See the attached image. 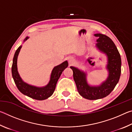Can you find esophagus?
Instances as JSON below:
<instances>
[{"mask_svg": "<svg viewBox=\"0 0 132 132\" xmlns=\"http://www.w3.org/2000/svg\"><path fill=\"white\" fill-rule=\"evenodd\" d=\"M69 63H72L73 62H74V60L73 59V58H71V57H70L69 59Z\"/></svg>", "mask_w": 132, "mask_h": 132, "instance_id": "1", "label": "esophagus"}]
</instances>
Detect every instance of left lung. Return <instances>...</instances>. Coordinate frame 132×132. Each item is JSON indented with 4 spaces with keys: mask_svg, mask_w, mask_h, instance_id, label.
<instances>
[{
    "mask_svg": "<svg viewBox=\"0 0 132 132\" xmlns=\"http://www.w3.org/2000/svg\"><path fill=\"white\" fill-rule=\"evenodd\" d=\"M94 36L98 38L95 47L107 57L106 69L108 75L106 79L98 86H91L87 81V72L70 66L78 92L82 97L90 100L101 99L108 95L119 81L121 73V58L113 42L105 35L95 34Z\"/></svg>",
    "mask_w": 132,
    "mask_h": 132,
    "instance_id": "1",
    "label": "left lung"
}]
</instances>
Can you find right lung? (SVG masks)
<instances>
[{"label":"right lung","mask_w":132,"mask_h":132,"mask_svg":"<svg viewBox=\"0 0 132 132\" xmlns=\"http://www.w3.org/2000/svg\"><path fill=\"white\" fill-rule=\"evenodd\" d=\"M29 38L27 37L24 40V42ZM22 45L18 48L14 53L12 67V76L17 88L20 92L25 95L28 96L33 99L37 100H44L47 99L53 94L55 90L56 85L63 70L68 66V62L67 61L63 63L55 66L52 69L51 74L50 80L46 86L43 87H37L27 83L20 76L17 69V58L20 51Z\"/></svg>","instance_id":"1"}]
</instances>
